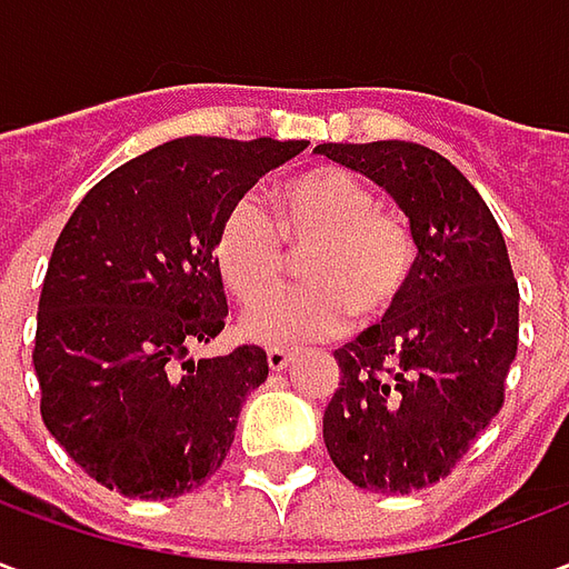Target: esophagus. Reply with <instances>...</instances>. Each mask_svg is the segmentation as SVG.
<instances>
[{
  "mask_svg": "<svg viewBox=\"0 0 569 569\" xmlns=\"http://www.w3.org/2000/svg\"><path fill=\"white\" fill-rule=\"evenodd\" d=\"M292 362H296V353H289V350H280V347H271V350H268V369H271V371L289 369Z\"/></svg>",
  "mask_w": 569,
  "mask_h": 569,
  "instance_id": "1",
  "label": "esophagus"
}]
</instances>
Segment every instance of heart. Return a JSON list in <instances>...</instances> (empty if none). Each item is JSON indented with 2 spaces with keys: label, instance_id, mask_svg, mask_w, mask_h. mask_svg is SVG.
Segmentation results:
<instances>
[{
  "label": "heart",
  "instance_id": "obj_1",
  "mask_svg": "<svg viewBox=\"0 0 569 569\" xmlns=\"http://www.w3.org/2000/svg\"><path fill=\"white\" fill-rule=\"evenodd\" d=\"M306 252L296 293L252 310L240 332L259 345H301L387 320L406 296L418 264L408 222L345 167H313L273 191V219L256 198L224 210L212 259L228 292L256 308L282 284L288 252Z\"/></svg>",
  "mask_w": 569,
  "mask_h": 569
}]
</instances>
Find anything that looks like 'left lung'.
Instances as JSON below:
<instances>
[{"label":"left lung","instance_id":"8db88e82","mask_svg":"<svg viewBox=\"0 0 569 569\" xmlns=\"http://www.w3.org/2000/svg\"><path fill=\"white\" fill-rule=\"evenodd\" d=\"M320 154L387 188L411 222L418 264L399 308L338 347L322 415L332 463L357 488L411 493L451 469L500 415L518 353V283L488 203L418 142H322Z\"/></svg>","mask_w":569,"mask_h":569}]
</instances>
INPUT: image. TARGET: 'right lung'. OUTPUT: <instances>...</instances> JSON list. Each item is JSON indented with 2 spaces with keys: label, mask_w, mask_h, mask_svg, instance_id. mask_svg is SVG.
<instances>
[{
  "label": "right lung",
  "mask_w": 569,
  "mask_h": 569,
  "mask_svg": "<svg viewBox=\"0 0 569 569\" xmlns=\"http://www.w3.org/2000/svg\"><path fill=\"white\" fill-rule=\"evenodd\" d=\"M305 149L271 137L163 142L103 176L63 224L32 347L39 408L109 490L182 497L224 463L268 357L256 345L188 357L228 317L212 240L234 200Z\"/></svg>",
  "instance_id": "obj_1"
}]
</instances>
